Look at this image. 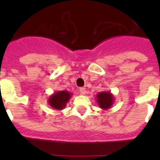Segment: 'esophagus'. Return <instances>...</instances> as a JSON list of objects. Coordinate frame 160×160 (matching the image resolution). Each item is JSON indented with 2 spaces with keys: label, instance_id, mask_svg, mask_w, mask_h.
<instances>
[{
  "label": "esophagus",
  "instance_id": "obj_1",
  "mask_svg": "<svg viewBox=\"0 0 160 160\" xmlns=\"http://www.w3.org/2000/svg\"><path fill=\"white\" fill-rule=\"evenodd\" d=\"M79 92L81 94H86L87 93V89L84 88V87H81V88L79 89Z\"/></svg>",
  "mask_w": 160,
  "mask_h": 160
}]
</instances>
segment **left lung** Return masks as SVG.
Segmentation results:
<instances>
[{"label":"left lung","instance_id":"obj_1","mask_svg":"<svg viewBox=\"0 0 160 160\" xmlns=\"http://www.w3.org/2000/svg\"><path fill=\"white\" fill-rule=\"evenodd\" d=\"M96 101L102 110H108L114 102V97L110 91H102L97 94Z\"/></svg>","mask_w":160,"mask_h":160}]
</instances>
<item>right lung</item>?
<instances>
[{
  "label": "right lung",
  "instance_id": "add662e5",
  "mask_svg": "<svg viewBox=\"0 0 160 160\" xmlns=\"http://www.w3.org/2000/svg\"><path fill=\"white\" fill-rule=\"evenodd\" d=\"M72 94V93H70L67 90L57 91L49 96L48 103L52 108L57 111H62L66 107V103L70 101Z\"/></svg>",
  "mask_w": 160,
  "mask_h": 160
}]
</instances>
